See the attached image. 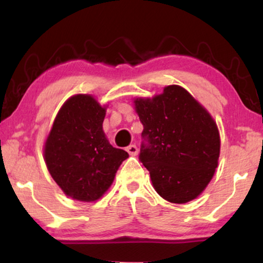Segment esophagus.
Instances as JSON below:
<instances>
[{"label":"esophagus","mask_w":263,"mask_h":263,"mask_svg":"<svg viewBox=\"0 0 263 263\" xmlns=\"http://www.w3.org/2000/svg\"><path fill=\"white\" fill-rule=\"evenodd\" d=\"M126 151L130 155H137L138 147L136 145H130V146H127V147H126Z\"/></svg>","instance_id":"esophagus-1"}]
</instances>
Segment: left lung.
I'll return each mask as SVG.
<instances>
[{
    "instance_id": "8db88e82",
    "label": "left lung",
    "mask_w": 263,
    "mask_h": 263,
    "mask_svg": "<svg viewBox=\"0 0 263 263\" xmlns=\"http://www.w3.org/2000/svg\"><path fill=\"white\" fill-rule=\"evenodd\" d=\"M144 126L139 160L157 193L172 203L197 197L218 166L219 132L206 110L180 86L152 100H136Z\"/></svg>"
}]
</instances>
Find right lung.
I'll return each mask as SVG.
<instances>
[{
  "label": "right lung",
  "instance_id": "obj_1",
  "mask_svg": "<svg viewBox=\"0 0 263 263\" xmlns=\"http://www.w3.org/2000/svg\"><path fill=\"white\" fill-rule=\"evenodd\" d=\"M105 109L90 95H77L62 105L45 144L53 180L73 199H99L112 183L127 152L109 144L102 128Z\"/></svg>",
  "mask_w": 263,
  "mask_h": 263
}]
</instances>
